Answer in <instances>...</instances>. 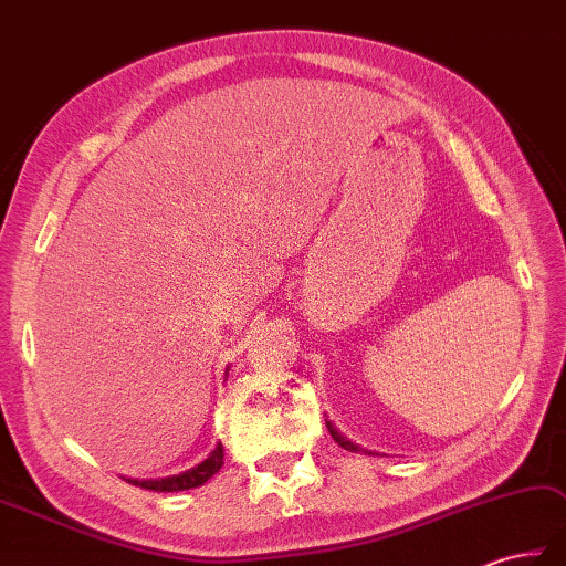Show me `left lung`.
Wrapping results in <instances>:
<instances>
[{
  "label": "left lung",
  "mask_w": 566,
  "mask_h": 566,
  "mask_svg": "<svg viewBox=\"0 0 566 566\" xmlns=\"http://www.w3.org/2000/svg\"><path fill=\"white\" fill-rule=\"evenodd\" d=\"M326 429H329V433H332V438H334V441L338 443V446H342V448H346V450H350V453H368V455H373L370 453V450H366V448H360V446H356L354 441H348V438L342 433V431H338L336 429V426L329 421V419H326Z\"/></svg>",
  "instance_id": "8db88e82"
}]
</instances>
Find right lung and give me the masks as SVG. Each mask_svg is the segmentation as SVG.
<instances>
[{"label": "right lung", "mask_w": 566, "mask_h": 566, "mask_svg": "<svg viewBox=\"0 0 566 566\" xmlns=\"http://www.w3.org/2000/svg\"><path fill=\"white\" fill-rule=\"evenodd\" d=\"M222 458H224L222 443H216V448L210 450L203 462L193 464V468L186 472L171 474V476H159V480H130V476H123V480L135 484V486L149 489V492H186V489H196L200 484H206L210 476L222 468Z\"/></svg>", "instance_id": "obj_1"}]
</instances>
